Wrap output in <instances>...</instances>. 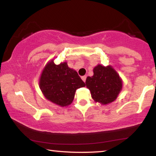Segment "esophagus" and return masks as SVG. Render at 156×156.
I'll use <instances>...</instances> for the list:
<instances>
[{
    "instance_id": "esophagus-1",
    "label": "esophagus",
    "mask_w": 156,
    "mask_h": 156,
    "mask_svg": "<svg viewBox=\"0 0 156 156\" xmlns=\"http://www.w3.org/2000/svg\"><path fill=\"white\" fill-rule=\"evenodd\" d=\"M81 79H82V80L85 82V81H86V75H84V76H81Z\"/></svg>"
}]
</instances>
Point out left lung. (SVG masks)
<instances>
[{
  "label": "left lung",
  "mask_w": 156,
  "mask_h": 156,
  "mask_svg": "<svg viewBox=\"0 0 156 156\" xmlns=\"http://www.w3.org/2000/svg\"><path fill=\"white\" fill-rule=\"evenodd\" d=\"M93 73L86 80L93 100L102 105L114 101L122 88V81L116 72L110 66L98 65L93 69Z\"/></svg>",
  "instance_id": "left-lung-1"
}]
</instances>
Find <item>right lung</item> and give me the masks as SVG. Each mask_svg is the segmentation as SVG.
Wrapping results in <instances>:
<instances>
[{
    "label": "right lung",
    "mask_w": 156,
    "mask_h": 156,
    "mask_svg": "<svg viewBox=\"0 0 156 156\" xmlns=\"http://www.w3.org/2000/svg\"><path fill=\"white\" fill-rule=\"evenodd\" d=\"M83 86L85 83L67 63L56 65L53 60L44 68L40 80V89L45 98L61 107L70 105L76 90Z\"/></svg>",
    "instance_id": "1"
}]
</instances>
